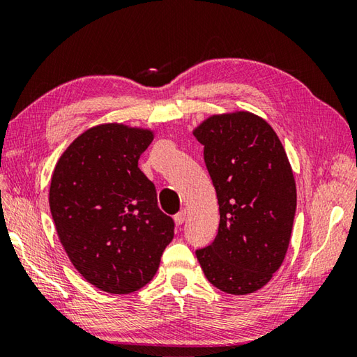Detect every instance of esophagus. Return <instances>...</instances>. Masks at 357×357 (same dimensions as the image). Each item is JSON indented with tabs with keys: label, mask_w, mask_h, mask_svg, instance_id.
<instances>
[{
	"label": "esophagus",
	"mask_w": 357,
	"mask_h": 357,
	"mask_svg": "<svg viewBox=\"0 0 357 357\" xmlns=\"http://www.w3.org/2000/svg\"><path fill=\"white\" fill-rule=\"evenodd\" d=\"M185 220V211H179V213L174 215V222H176V225H183Z\"/></svg>",
	"instance_id": "34e87169"
}]
</instances>
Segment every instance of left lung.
I'll use <instances>...</instances> for the list:
<instances>
[{
    "label": "left lung",
    "mask_w": 357,
    "mask_h": 357,
    "mask_svg": "<svg viewBox=\"0 0 357 357\" xmlns=\"http://www.w3.org/2000/svg\"><path fill=\"white\" fill-rule=\"evenodd\" d=\"M219 202V233L197 250L206 279L228 294H249L273 279L287 255L296 183L282 142L250 112L213 114L193 129Z\"/></svg>",
    "instance_id": "obj_1"
}]
</instances>
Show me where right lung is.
Listing matches in <instances>:
<instances>
[{
  "label": "right lung",
  "mask_w": 357,
  "mask_h": 357,
  "mask_svg": "<svg viewBox=\"0 0 357 357\" xmlns=\"http://www.w3.org/2000/svg\"><path fill=\"white\" fill-rule=\"evenodd\" d=\"M154 132L119 123L84 130L59 157L48 203L58 238L91 285L129 294L157 273L174 222L138 168Z\"/></svg>",
  "instance_id": "1"
}]
</instances>
